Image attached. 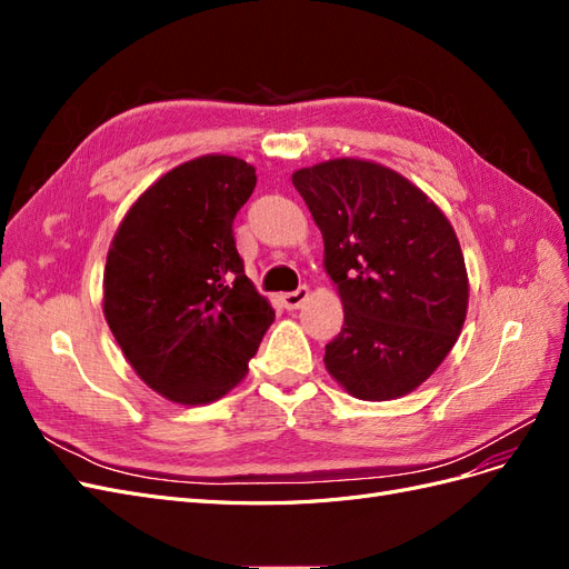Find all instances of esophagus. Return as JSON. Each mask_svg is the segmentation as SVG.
Listing matches in <instances>:
<instances>
[{
  "mask_svg": "<svg viewBox=\"0 0 569 569\" xmlns=\"http://www.w3.org/2000/svg\"><path fill=\"white\" fill-rule=\"evenodd\" d=\"M308 297H311V289L299 287L297 291H289V295H282V303H284L287 311H297V308H301L308 301Z\"/></svg>",
  "mask_w": 569,
  "mask_h": 569,
  "instance_id": "esophagus-1",
  "label": "esophagus"
}]
</instances>
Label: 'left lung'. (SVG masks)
Instances as JSON below:
<instances>
[{"label":"left lung","instance_id":"8db88e82","mask_svg":"<svg viewBox=\"0 0 569 569\" xmlns=\"http://www.w3.org/2000/svg\"><path fill=\"white\" fill-rule=\"evenodd\" d=\"M291 182L322 232V266L343 306L327 372L360 401L416 391L468 316V268L449 218L418 184L368 159L299 168Z\"/></svg>","mask_w":569,"mask_h":569}]
</instances>
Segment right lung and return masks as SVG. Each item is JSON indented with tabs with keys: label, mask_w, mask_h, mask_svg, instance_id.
Listing matches in <instances>:
<instances>
[{
	"label": "right lung",
	"mask_w": 569,
	"mask_h": 569,
	"mask_svg": "<svg viewBox=\"0 0 569 569\" xmlns=\"http://www.w3.org/2000/svg\"><path fill=\"white\" fill-rule=\"evenodd\" d=\"M253 187L251 163L206 153L149 184L111 239L104 318L137 377L173 403L232 391L274 320L232 234Z\"/></svg>",
	"instance_id": "1"
}]
</instances>
